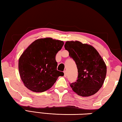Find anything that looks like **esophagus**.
Here are the masks:
<instances>
[{
  "label": "esophagus",
  "instance_id": "esophagus-1",
  "mask_svg": "<svg viewBox=\"0 0 122 122\" xmlns=\"http://www.w3.org/2000/svg\"><path fill=\"white\" fill-rule=\"evenodd\" d=\"M67 71H64V76L66 77H67Z\"/></svg>",
  "mask_w": 122,
  "mask_h": 122
}]
</instances>
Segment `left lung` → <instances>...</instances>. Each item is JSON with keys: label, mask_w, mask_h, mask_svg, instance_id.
I'll list each match as a JSON object with an SVG mask.
<instances>
[{"label": "left lung", "mask_w": 122, "mask_h": 122, "mask_svg": "<svg viewBox=\"0 0 122 122\" xmlns=\"http://www.w3.org/2000/svg\"><path fill=\"white\" fill-rule=\"evenodd\" d=\"M65 48L78 69L77 81L70 84L72 90L82 97L96 94L106 77L107 66L102 57L92 45L78 41H66Z\"/></svg>", "instance_id": "8db88e82"}]
</instances>
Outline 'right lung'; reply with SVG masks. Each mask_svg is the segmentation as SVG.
Returning a JSON list of instances; mask_svg holds the SVG:
<instances>
[{
  "label": "right lung",
  "mask_w": 122,
  "mask_h": 122,
  "mask_svg": "<svg viewBox=\"0 0 122 122\" xmlns=\"http://www.w3.org/2000/svg\"><path fill=\"white\" fill-rule=\"evenodd\" d=\"M63 41L51 38L37 39L19 57L18 68L24 86L36 92L48 90L63 72L57 71V53L63 46Z\"/></svg>",
  "instance_id": "obj_1"
}]
</instances>
